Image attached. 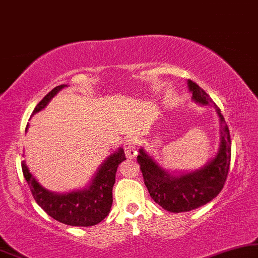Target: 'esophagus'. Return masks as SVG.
<instances>
[{
	"mask_svg": "<svg viewBox=\"0 0 258 258\" xmlns=\"http://www.w3.org/2000/svg\"><path fill=\"white\" fill-rule=\"evenodd\" d=\"M125 153L128 159H133L137 156V140L136 139H127L125 143Z\"/></svg>",
	"mask_w": 258,
	"mask_h": 258,
	"instance_id": "34e87169",
	"label": "esophagus"
}]
</instances>
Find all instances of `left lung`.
Wrapping results in <instances>:
<instances>
[{
  "instance_id": "8db88e82",
  "label": "left lung",
  "mask_w": 258,
  "mask_h": 258,
  "mask_svg": "<svg viewBox=\"0 0 258 258\" xmlns=\"http://www.w3.org/2000/svg\"><path fill=\"white\" fill-rule=\"evenodd\" d=\"M192 100L201 105L212 104L221 120V144L216 156L201 169L179 174L170 173L144 149L139 150L137 160L150 196L161 208L170 212H187L208 204L224 186L231 160V139L221 109L207 92L196 82L188 80Z\"/></svg>"
}]
</instances>
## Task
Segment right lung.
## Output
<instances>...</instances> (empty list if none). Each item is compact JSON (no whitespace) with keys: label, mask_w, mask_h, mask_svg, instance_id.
<instances>
[{"label":"right lung","mask_w":258,"mask_h":258,"mask_svg":"<svg viewBox=\"0 0 258 258\" xmlns=\"http://www.w3.org/2000/svg\"><path fill=\"white\" fill-rule=\"evenodd\" d=\"M66 86L60 85L51 89L34 108L33 115L42 111L57 92ZM125 159L122 149L115 151L100 165L87 187L67 194H55L44 188L29 172L26 161H22V172L35 202L51 218L72 226H92L100 223L109 214L113 203L112 190L115 183L116 169Z\"/></svg>","instance_id":"right-lung-1"}]
</instances>
